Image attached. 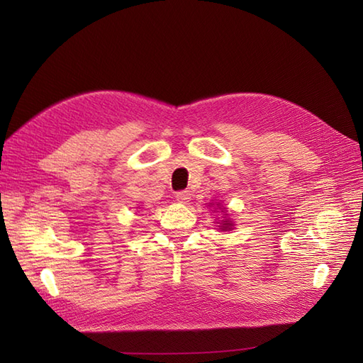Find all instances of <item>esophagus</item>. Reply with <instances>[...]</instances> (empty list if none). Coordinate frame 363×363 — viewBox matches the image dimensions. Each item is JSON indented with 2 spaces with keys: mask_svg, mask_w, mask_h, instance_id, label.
<instances>
[{
  "mask_svg": "<svg viewBox=\"0 0 363 363\" xmlns=\"http://www.w3.org/2000/svg\"><path fill=\"white\" fill-rule=\"evenodd\" d=\"M175 200H177L179 203H183V204L189 203V200H191V192H189V191H180V192L175 194Z\"/></svg>",
  "mask_w": 363,
  "mask_h": 363,
  "instance_id": "34e87169",
  "label": "esophagus"
}]
</instances>
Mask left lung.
I'll list each match as a JSON object with an SVG mask.
<instances>
[{"label": "left lung", "mask_w": 363, "mask_h": 363, "mask_svg": "<svg viewBox=\"0 0 363 363\" xmlns=\"http://www.w3.org/2000/svg\"><path fill=\"white\" fill-rule=\"evenodd\" d=\"M216 206H219V204H216ZM219 227H221V230H223V232H227V230H230V228H232V227H233V223H232V221H230V219H228V218H225V219H224V221H223V225H219Z\"/></svg>", "instance_id": "1"}]
</instances>
